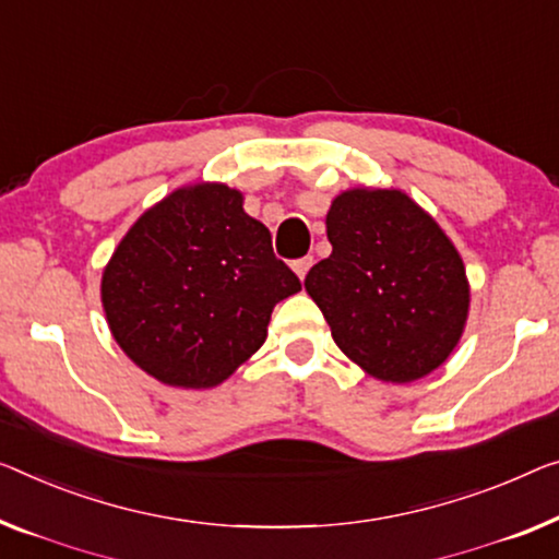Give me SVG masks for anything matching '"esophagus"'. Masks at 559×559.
<instances>
[{
    "instance_id": "1",
    "label": "esophagus",
    "mask_w": 559,
    "mask_h": 559,
    "mask_svg": "<svg viewBox=\"0 0 559 559\" xmlns=\"http://www.w3.org/2000/svg\"><path fill=\"white\" fill-rule=\"evenodd\" d=\"M313 265V258L311 255H306V258H298V261H294V271H296V276L298 278H306V273H308V269H311Z\"/></svg>"
}]
</instances>
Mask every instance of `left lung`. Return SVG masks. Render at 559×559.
<instances>
[{
	"mask_svg": "<svg viewBox=\"0 0 559 559\" xmlns=\"http://www.w3.org/2000/svg\"><path fill=\"white\" fill-rule=\"evenodd\" d=\"M333 246L304 286L348 359L381 381L447 361L469 311L464 263L435 218L402 190H346L331 203Z\"/></svg>",
	"mask_w": 559,
	"mask_h": 559,
	"instance_id": "left-lung-1",
	"label": "left lung"
}]
</instances>
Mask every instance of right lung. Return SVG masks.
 Listing matches in <instances>:
<instances>
[{
    "label": "right lung",
    "instance_id": "right-lung-1",
    "mask_svg": "<svg viewBox=\"0 0 559 559\" xmlns=\"http://www.w3.org/2000/svg\"><path fill=\"white\" fill-rule=\"evenodd\" d=\"M301 290L271 233L221 182L180 188L140 215L103 273L115 341L150 377L207 389L263 346L273 306Z\"/></svg>",
    "mask_w": 559,
    "mask_h": 559
}]
</instances>
